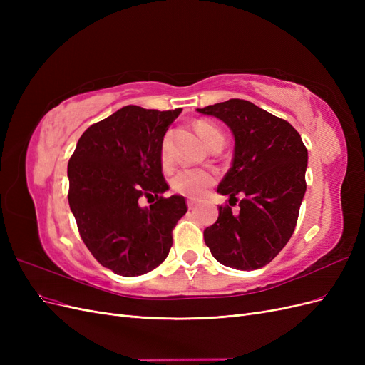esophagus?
<instances>
[{"mask_svg": "<svg viewBox=\"0 0 365 365\" xmlns=\"http://www.w3.org/2000/svg\"><path fill=\"white\" fill-rule=\"evenodd\" d=\"M187 207H189L190 210H192V208H195V207H196V201H193V200H187Z\"/></svg>", "mask_w": 365, "mask_h": 365, "instance_id": "1", "label": "esophagus"}]
</instances>
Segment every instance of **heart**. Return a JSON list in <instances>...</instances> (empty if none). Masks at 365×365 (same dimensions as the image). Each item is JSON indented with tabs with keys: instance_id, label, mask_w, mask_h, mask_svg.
<instances>
[{
	"instance_id": "b5f03b06",
	"label": "heart",
	"mask_w": 365,
	"mask_h": 365,
	"mask_svg": "<svg viewBox=\"0 0 365 365\" xmlns=\"http://www.w3.org/2000/svg\"><path fill=\"white\" fill-rule=\"evenodd\" d=\"M195 129L208 149L213 148L220 141H225L222 130L213 123H210V121L197 120L195 123ZM161 161L164 165L169 164V153L165 146H163L161 149ZM213 182L215 175L205 169H182L180 172H176L170 181L172 189L176 193L189 197H201Z\"/></svg>"
}]
</instances>
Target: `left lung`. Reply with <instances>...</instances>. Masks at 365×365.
<instances>
[{
    "instance_id": "left-lung-1",
    "label": "left lung",
    "mask_w": 365,
    "mask_h": 365,
    "mask_svg": "<svg viewBox=\"0 0 365 365\" xmlns=\"http://www.w3.org/2000/svg\"><path fill=\"white\" fill-rule=\"evenodd\" d=\"M197 113L212 115L231 129L235 155L217 193L239 202L219 207V217L204 230L205 245L228 268L259 269L291 239L306 192L307 149L288 123L242 98L210 105Z\"/></svg>"
}]
</instances>
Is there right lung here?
I'll use <instances>...</instances> for the list:
<instances>
[{"instance_id": "obj_1", "label": "right lung", "mask_w": 365, "mask_h": 365, "mask_svg": "<svg viewBox=\"0 0 365 365\" xmlns=\"http://www.w3.org/2000/svg\"><path fill=\"white\" fill-rule=\"evenodd\" d=\"M182 109L123 106L88 128L68 161V202L86 248L123 277L155 269L185 215L184 196L172 195L161 172L163 140ZM158 200L141 207L139 197Z\"/></svg>"}]
</instances>
